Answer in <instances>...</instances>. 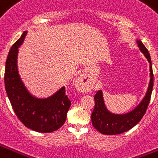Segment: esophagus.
I'll return each instance as SVG.
<instances>
[{"instance_id": "obj_1", "label": "esophagus", "mask_w": 158, "mask_h": 158, "mask_svg": "<svg viewBox=\"0 0 158 158\" xmlns=\"http://www.w3.org/2000/svg\"><path fill=\"white\" fill-rule=\"evenodd\" d=\"M75 84H76L77 88H78L79 90H81V91H84V92H86V91H89L90 89L89 84H88L87 82L85 81L84 77H83V76L79 77V78L76 79Z\"/></svg>"}]
</instances>
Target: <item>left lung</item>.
Segmentation results:
<instances>
[{
  "mask_svg": "<svg viewBox=\"0 0 158 158\" xmlns=\"http://www.w3.org/2000/svg\"><path fill=\"white\" fill-rule=\"evenodd\" d=\"M138 45L150 64V83L145 97L132 111L125 114H114L108 111L104 104L102 90H98L94 95V108L91 114L93 126L105 135H116L128 131L140 122L151 99L153 88V73L152 67L151 57L148 50L141 40H137Z\"/></svg>",
  "mask_w": 158,
  "mask_h": 158,
  "instance_id": "left-lung-1",
  "label": "left lung"
}]
</instances>
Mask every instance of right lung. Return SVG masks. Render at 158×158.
Listing matches in <instances>:
<instances>
[{
	"mask_svg": "<svg viewBox=\"0 0 158 158\" xmlns=\"http://www.w3.org/2000/svg\"><path fill=\"white\" fill-rule=\"evenodd\" d=\"M27 31L13 44L9 51L5 69V88L14 112L26 127L35 132H51L65 123L71 102L62 87L47 98H38L26 89L17 69L18 48L25 40Z\"/></svg>",
	"mask_w": 158,
	"mask_h": 158,
	"instance_id": "obj_1",
	"label": "right lung"
}]
</instances>
